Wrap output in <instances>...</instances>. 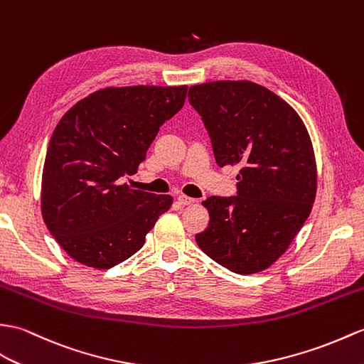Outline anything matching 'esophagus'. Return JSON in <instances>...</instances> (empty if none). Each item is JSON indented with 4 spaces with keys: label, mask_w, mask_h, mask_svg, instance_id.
I'll list each match as a JSON object with an SVG mask.
<instances>
[{
    "label": "esophagus",
    "mask_w": 364,
    "mask_h": 364,
    "mask_svg": "<svg viewBox=\"0 0 364 364\" xmlns=\"http://www.w3.org/2000/svg\"><path fill=\"white\" fill-rule=\"evenodd\" d=\"M178 201H180V205H183V206H188V205H193V203H196L197 200L196 198H192V197H188V196H178Z\"/></svg>",
    "instance_id": "1"
}]
</instances>
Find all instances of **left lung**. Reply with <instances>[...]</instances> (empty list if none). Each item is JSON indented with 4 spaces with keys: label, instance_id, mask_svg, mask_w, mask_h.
Returning a JSON list of instances; mask_svg holds the SVG:
<instances>
[{
    "label": "left lung",
    "instance_id": "8db88e82",
    "mask_svg": "<svg viewBox=\"0 0 364 364\" xmlns=\"http://www.w3.org/2000/svg\"><path fill=\"white\" fill-rule=\"evenodd\" d=\"M189 102L209 133L217 164L240 166L237 196L209 197L200 250L237 274L272 267L301 231L316 197V161L299 114L250 80L189 88Z\"/></svg>",
    "mask_w": 364,
    "mask_h": 364
}]
</instances>
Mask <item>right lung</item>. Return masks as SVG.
Wrapping results in <instances>:
<instances>
[{
  "instance_id": "right-lung-1",
  "label": "right lung",
  "mask_w": 364,
  "mask_h": 364,
  "mask_svg": "<svg viewBox=\"0 0 364 364\" xmlns=\"http://www.w3.org/2000/svg\"><path fill=\"white\" fill-rule=\"evenodd\" d=\"M188 87H109L73 105L50 136L41 175V215L79 264L112 268L142 248L171 196L132 189L138 166Z\"/></svg>"
}]
</instances>
